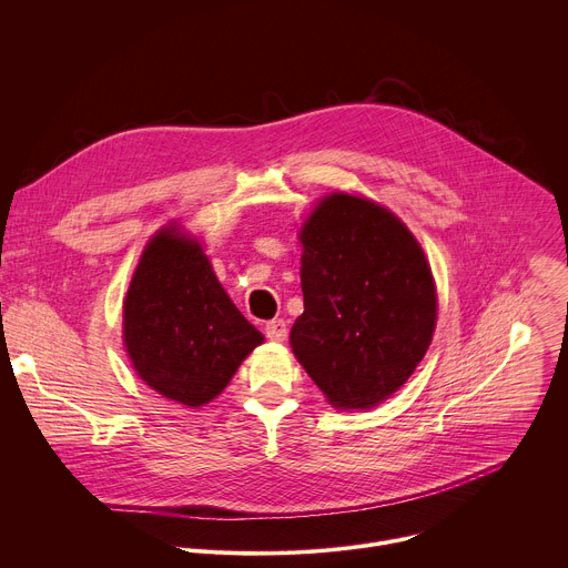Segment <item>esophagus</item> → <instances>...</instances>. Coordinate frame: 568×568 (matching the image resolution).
I'll return each instance as SVG.
<instances>
[{
  "instance_id": "34e87169",
  "label": "esophagus",
  "mask_w": 568,
  "mask_h": 568,
  "mask_svg": "<svg viewBox=\"0 0 568 568\" xmlns=\"http://www.w3.org/2000/svg\"><path fill=\"white\" fill-rule=\"evenodd\" d=\"M265 335L272 342H285L287 339V321L283 318H274L265 323Z\"/></svg>"
}]
</instances>
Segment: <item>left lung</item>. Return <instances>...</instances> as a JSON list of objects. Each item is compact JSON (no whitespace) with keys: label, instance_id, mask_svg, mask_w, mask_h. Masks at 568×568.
Instances as JSON below:
<instances>
[{"label":"left lung","instance_id":"left-lung-1","mask_svg":"<svg viewBox=\"0 0 568 568\" xmlns=\"http://www.w3.org/2000/svg\"><path fill=\"white\" fill-rule=\"evenodd\" d=\"M298 235L303 314L292 351L333 407L373 409L432 344V267L399 217L348 193L323 197Z\"/></svg>","mask_w":568,"mask_h":568}]
</instances>
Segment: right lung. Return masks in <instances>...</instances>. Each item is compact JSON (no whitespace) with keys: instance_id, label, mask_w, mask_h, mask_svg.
<instances>
[{"instance_id":"add662e5","label":"right lung","mask_w":568,"mask_h":568,"mask_svg":"<svg viewBox=\"0 0 568 568\" xmlns=\"http://www.w3.org/2000/svg\"><path fill=\"white\" fill-rule=\"evenodd\" d=\"M263 339L226 296L195 237L171 222L148 242L123 301V344L150 388L202 407Z\"/></svg>"}]
</instances>
